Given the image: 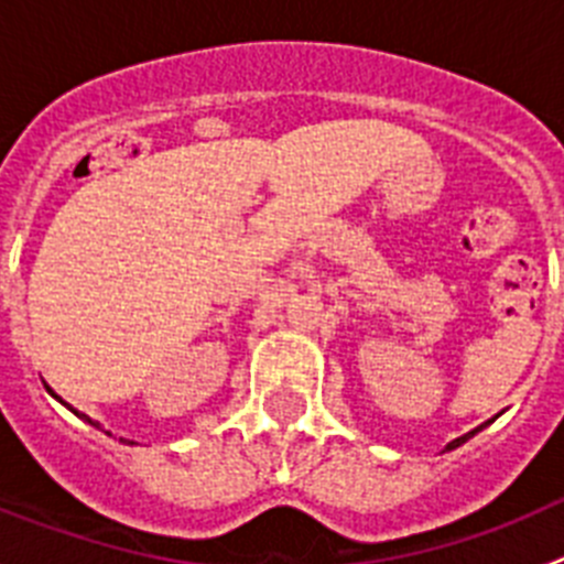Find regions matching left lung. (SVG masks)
<instances>
[{"mask_svg": "<svg viewBox=\"0 0 564 564\" xmlns=\"http://www.w3.org/2000/svg\"><path fill=\"white\" fill-rule=\"evenodd\" d=\"M491 421H495V417H491ZM491 421L480 423V426H477V430H471V432H468V435H463V437H455V441H452V443H446V452L457 449V446H460V443H466V441H468V437H475V435H477V432H480V430H486V426H488V423H491Z\"/></svg>", "mask_w": 564, "mask_h": 564, "instance_id": "1", "label": "left lung"}]
</instances>
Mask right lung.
Segmentation results:
<instances>
[{"label":"right lung","instance_id":"right-lung-1","mask_svg":"<svg viewBox=\"0 0 564 564\" xmlns=\"http://www.w3.org/2000/svg\"><path fill=\"white\" fill-rule=\"evenodd\" d=\"M47 392H50V395H53V398H56V401H58V403H64V406H67V410H69V412H76V410H73V406H69V403H67V401H62V398H58V395H56V392L50 390V387H47ZM76 415H78V417H82V421H87V423H89V426H96V430H101V423H96V421H89V417H87V415H82V412H76Z\"/></svg>","mask_w":564,"mask_h":564}]
</instances>
